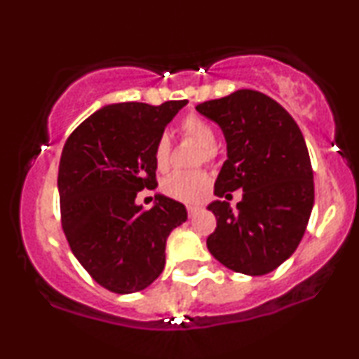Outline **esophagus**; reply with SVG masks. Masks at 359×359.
<instances>
[{
  "instance_id": "obj_1",
  "label": "esophagus",
  "mask_w": 359,
  "mask_h": 359,
  "mask_svg": "<svg viewBox=\"0 0 359 359\" xmlns=\"http://www.w3.org/2000/svg\"><path fill=\"white\" fill-rule=\"evenodd\" d=\"M199 205H187V214H189V216H194V214H196V212H199Z\"/></svg>"
}]
</instances>
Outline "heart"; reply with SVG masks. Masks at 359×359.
I'll return each instance as SVG.
<instances>
[{
	"label": "heart",
	"mask_w": 359,
	"mask_h": 359,
	"mask_svg": "<svg viewBox=\"0 0 359 359\" xmlns=\"http://www.w3.org/2000/svg\"><path fill=\"white\" fill-rule=\"evenodd\" d=\"M180 131L185 138L192 140L201 148L204 162L214 158V145H216V130L208 119L199 114H189L180 123ZM155 165L165 170L170 163V140L160 137L154 148ZM209 187V177L205 172H174L165 177L162 182V191L165 196L180 203H197L205 196Z\"/></svg>",
	"instance_id": "1"
}]
</instances>
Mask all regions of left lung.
Here are the masks:
<instances>
[{
  "instance_id": "8db88e82",
  "label": "left lung",
  "mask_w": 359,
  "mask_h": 359,
  "mask_svg": "<svg viewBox=\"0 0 359 359\" xmlns=\"http://www.w3.org/2000/svg\"><path fill=\"white\" fill-rule=\"evenodd\" d=\"M196 109L224 133L228 160L214 194L228 199L236 189L243 199L231 209L226 201L208 205L217 228L208 248L238 273L265 275L297 250L314 205V174L302 131L277 101L240 89Z\"/></svg>"
}]
</instances>
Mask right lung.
<instances>
[{"label": "right lung", "mask_w": 359, "mask_h": 359, "mask_svg": "<svg viewBox=\"0 0 359 359\" xmlns=\"http://www.w3.org/2000/svg\"><path fill=\"white\" fill-rule=\"evenodd\" d=\"M187 101L108 104L65 142L59 163L62 228L88 273L114 294L143 290L165 266L168 234L187 221L185 205L156 194L151 209L135 203L155 189L156 140Z\"/></svg>", "instance_id": "1"}]
</instances>
